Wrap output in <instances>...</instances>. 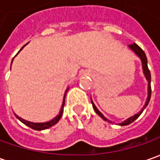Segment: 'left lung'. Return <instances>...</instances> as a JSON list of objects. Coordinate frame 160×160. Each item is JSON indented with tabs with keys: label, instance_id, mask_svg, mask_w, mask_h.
Returning a JSON list of instances; mask_svg holds the SVG:
<instances>
[{
	"label": "left lung",
	"instance_id": "8db88e82",
	"mask_svg": "<svg viewBox=\"0 0 160 160\" xmlns=\"http://www.w3.org/2000/svg\"><path fill=\"white\" fill-rule=\"evenodd\" d=\"M129 48L132 50L133 52L135 53L137 56H138L139 58H141V60H142V70H143V74H144L145 77H146V79H147V81H148V97H147V100H146V102H145V105L143 106V108H142V110L138 112L137 114H135V115H133L132 117L131 118H127L126 120H125L124 122H122V123H120L119 125L120 126H127V125H129V124H131L132 122H133L135 119H137L139 118V116L141 115V114L142 113V111H143V109H144L145 108L148 106V104H149V102H150V100H151V72L149 70V68H148V62H147V57H146V55H145L144 52L140 48V47L136 44V43H132V44H130L129 45ZM92 107H93V109L95 110V112L101 118H102V119H104L105 121H108V122H109V123H112L111 121H109V120H108L103 115H102L101 112H100V110L96 108V106L94 105V103L92 102Z\"/></svg>",
	"mask_w": 160,
	"mask_h": 160
}]
</instances>
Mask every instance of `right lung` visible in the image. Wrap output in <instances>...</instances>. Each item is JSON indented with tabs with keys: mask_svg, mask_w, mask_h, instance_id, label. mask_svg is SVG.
<instances>
[{
	"mask_svg": "<svg viewBox=\"0 0 160 160\" xmlns=\"http://www.w3.org/2000/svg\"><path fill=\"white\" fill-rule=\"evenodd\" d=\"M26 45H27V44H25L24 46L22 47L21 49L19 50V52H20L22 49L26 46ZM12 61H13V59H12ZM11 63H12V62H11ZM68 90V88L67 89L66 92H65L64 98H63V102H62V106H61V108H60L59 113H58V115L56 117V118H54L51 120V121H48V122H45V123H33V122H29V121H27V120L23 119V118H19L18 116H17V115L15 114L16 118H17L18 120H20L22 123H23V124H25L26 126H29V127H31L32 129H34V130H37V131L44 130V129H47V128H49V127H51V126H54L55 124H57V123H58V120L60 119V118H61V116H62V114H63V108H64V105H65V97H66V93H67Z\"/></svg>",
	"mask_w": 160,
	"mask_h": 160,
	"instance_id": "1",
	"label": "right lung"
}]
</instances>
